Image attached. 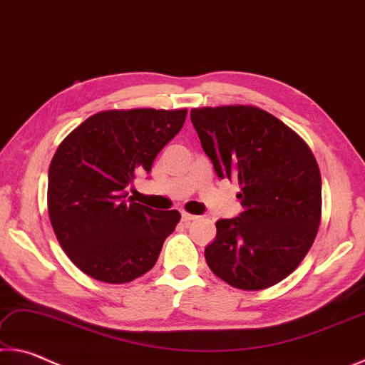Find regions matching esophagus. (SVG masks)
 Listing matches in <instances>:
<instances>
[{
  "label": "esophagus",
  "mask_w": 365,
  "mask_h": 365,
  "mask_svg": "<svg viewBox=\"0 0 365 365\" xmlns=\"http://www.w3.org/2000/svg\"><path fill=\"white\" fill-rule=\"evenodd\" d=\"M181 220L184 223H189V222H194V220H197L195 215H190L187 212H181Z\"/></svg>",
  "instance_id": "obj_1"
}]
</instances>
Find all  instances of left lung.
<instances>
[{"mask_svg":"<svg viewBox=\"0 0 365 365\" xmlns=\"http://www.w3.org/2000/svg\"><path fill=\"white\" fill-rule=\"evenodd\" d=\"M190 121L217 176L239 182L244 207L217 222L207 265L235 288H270L296 270L317 236V161L294 130L255 106L194 108Z\"/></svg>","mask_w":365,"mask_h":365,"instance_id":"obj_1","label":"left lung"}]
</instances>
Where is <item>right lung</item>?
<instances>
[{
	"instance_id": "obj_1",
	"label": "right lung",
	"mask_w": 365,
	"mask_h": 365,
	"mask_svg": "<svg viewBox=\"0 0 365 365\" xmlns=\"http://www.w3.org/2000/svg\"><path fill=\"white\" fill-rule=\"evenodd\" d=\"M187 110H110L87 118L59 143L48 170V213L71 262L103 283H129L152 270L178 210L128 197L181 130Z\"/></svg>"
}]
</instances>
